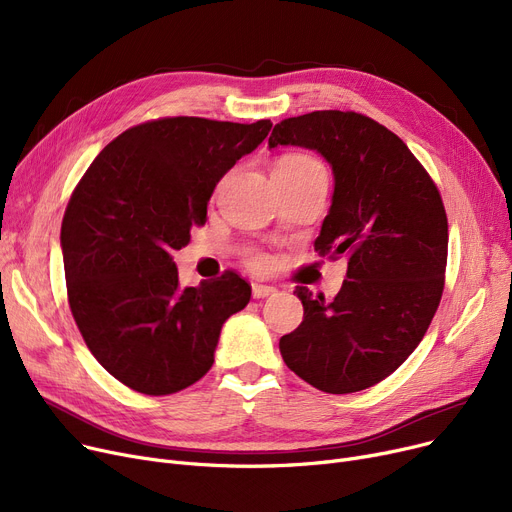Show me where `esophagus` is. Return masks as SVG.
Wrapping results in <instances>:
<instances>
[{
  "label": "esophagus",
  "mask_w": 512,
  "mask_h": 512,
  "mask_svg": "<svg viewBox=\"0 0 512 512\" xmlns=\"http://www.w3.org/2000/svg\"><path fill=\"white\" fill-rule=\"evenodd\" d=\"M278 290L274 286H267V284H253V297L255 299H265V297H272Z\"/></svg>",
  "instance_id": "esophagus-1"
}]
</instances>
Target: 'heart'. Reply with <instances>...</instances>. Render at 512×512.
Wrapping results in <instances>:
<instances>
[{"instance_id":"obj_1","label":"heart","mask_w":512,"mask_h":512,"mask_svg":"<svg viewBox=\"0 0 512 512\" xmlns=\"http://www.w3.org/2000/svg\"><path fill=\"white\" fill-rule=\"evenodd\" d=\"M278 168H286V170H294V172H324L321 170V166L317 164V161L309 155H286L282 157L278 164ZM251 265L257 267V270H261V267L267 265V257L265 255H255L251 259Z\"/></svg>"}]
</instances>
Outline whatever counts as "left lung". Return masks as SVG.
I'll list each match as a JSON object with an SVG mask.
<instances>
[{
	"mask_svg": "<svg viewBox=\"0 0 512 512\" xmlns=\"http://www.w3.org/2000/svg\"><path fill=\"white\" fill-rule=\"evenodd\" d=\"M280 145L311 149L330 164L332 205L315 251L348 255L332 301L294 290L305 313L280 338V353L321 392H359L405 363L432 324L444 290L446 211L409 147L367 116L324 110L288 118L267 141Z\"/></svg>",
	"mask_w": 512,
	"mask_h": 512,
	"instance_id": "left-lung-1",
	"label": "left lung"
}]
</instances>
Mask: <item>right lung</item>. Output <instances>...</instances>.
<instances>
[{
	"instance_id": "obj_1",
	"label": "right lung",
	"mask_w": 512,
	"mask_h": 512,
	"mask_svg": "<svg viewBox=\"0 0 512 512\" xmlns=\"http://www.w3.org/2000/svg\"><path fill=\"white\" fill-rule=\"evenodd\" d=\"M270 130V120L145 122L78 182L60 234L68 301L89 351L124 386L164 396L201 380L226 319L251 301L234 272L180 286L172 253L205 224L215 184Z\"/></svg>"
}]
</instances>
